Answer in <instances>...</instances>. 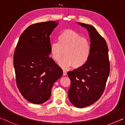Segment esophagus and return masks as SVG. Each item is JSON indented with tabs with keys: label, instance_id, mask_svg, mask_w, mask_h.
<instances>
[{
	"label": "esophagus",
	"instance_id": "34e87169",
	"mask_svg": "<svg viewBox=\"0 0 125 125\" xmlns=\"http://www.w3.org/2000/svg\"><path fill=\"white\" fill-rule=\"evenodd\" d=\"M67 72L65 71L64 70H63V75L65 76V75H67Z\"/></svg>",
	"mask_w": 125,
	"mask_h": 125
}]
</instances>
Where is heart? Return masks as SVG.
<instances>
[{
    "label": "heart",
    "instance_id": "b5f03b06",
    "mask_svg": "<svg viewBox=\"0 0 125 125\" xmlns=\"http://www.w3.org/2000/svg\"><path fill=\"white\" fill-rule=\"evenodd\" d=\"M58 42H52L50 50L53 60L60 62L64 55L65 57L61 63L63 68L72 67L78 69L84 65L89 58L91 44L89 41L72 29H68L61 32Z\"/></svg>",
    "mask_w": 125,
    "mask_h": 125
}]
</instances>
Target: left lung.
<instances>
[{
  "instance_id": "8db88e82",
  "label": "left lung",
  "mask_w": 125,
  "mask_h": 125,
  "mask_svg": "<svg viewBox=\"0 0 125 125\" xmlns=\"http://www.w3.org/2000/svg\"><path fill=\"white\" fill-rule=\"evenodd\" d=\"M79 24L89 33L90 55L84 65L67 74L70 79L69 100L74 106L82 108L94 103L103 94L110 73V62L105 40L92 26Z\"/></svg>"
}]
</instances>
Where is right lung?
Returning <instances> with one entry per match:
<instances>
[{
  "label": "right lung",
  "instance_id": "right-lung-1",
  "mask_svg": "<svg viewBox=\"0 0 125 125\" xmlns=\"http://www.w3.org/2000/svg\"><path fill=\"white\" fill-rule=\"evenodd\" d=\"M58 23L52 21L34 23L20 36L13 55L16 84L24 98L31 103H44L63 71L49 57L50 35Z\"/></svg>",
  "mask_w": 125,
  "mask_h": 125
}]
</instances>
